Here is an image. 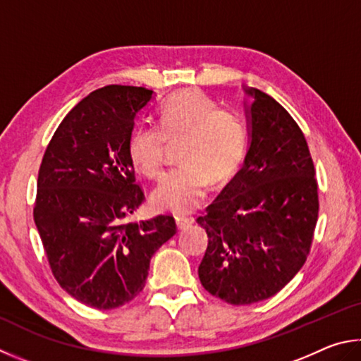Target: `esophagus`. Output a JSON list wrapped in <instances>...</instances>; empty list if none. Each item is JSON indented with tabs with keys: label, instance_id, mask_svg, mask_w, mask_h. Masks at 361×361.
I'll return each instance as SVG.
<instances>
[{
	"label": "esophagus",
	"instance_id": "34e87169",
	"mask_svg": "<svg viewBox=\"0 0 361 361\" xmlns=\"http://www.w3.org/2000/svg\"><path fill=\"white\" fill-rule=\"evenodd\" d=\"M192 224H193V219L192 217H176V225H177V228H179L180 231L182 230H187Z\"/></svg>",
	"mask_w": 361,
	"mask_h": 361
}]
</instances>
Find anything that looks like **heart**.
<instances>
[{
  "mask_svg": "<svg viewBox=\"0 0 361 361\" xmlns=\"http://www.w3.org/2000/svg\"><path fill=\"white\" fill-rule=\"evenodd\" d=\"M166 141L180 142L179 160L184 166L168 173L150 195L158 209L177 216L197 209L209 182L225 184L241 166L245 154L244 125L236 114L198 90L174 93L158 111V130L136 125L128 136V155L139 173L157 177L164 163Z\"/></svg>",
  "mask_w": 361,
  "mask_h": 361,
  "instance_id": "1",
  "label": "heart"
}]
</instances>
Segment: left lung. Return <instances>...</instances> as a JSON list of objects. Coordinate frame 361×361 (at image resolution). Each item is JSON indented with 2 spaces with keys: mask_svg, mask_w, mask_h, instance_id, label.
Masks as SVG:
<instances>
[{
  "mask_svg": "<svg viewBox=\"0 0 361 361\" xmlns=\"http://www.w3.org/2000/svg\"><path fill=\"white\" fill-rule=\"evenodd\" d=\"M243 90L249 135L244 164L198 217L209 238L200 281L235 306L268 300L293 279L319 217L314 163L300 126L269 94Z\"/></svg>",
  "mask_w": 361,
  "mask_h": 361,
  "instance_id": "8db88e82",
  "label": "left lung"
}]
</instances>
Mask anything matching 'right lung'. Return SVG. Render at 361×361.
Returning a JSON list of instances; mask_svg holds the SVG:
<instances>
[{
    "label": "right lung",
    "instance_id": "add662e5",
    "mask_svg": "<svg viewBox=\"0 0 361 361\" xmlns=\"http://www.w3.org/2000/svg\"><path fill=\"white\" fill-rule=\"evenodd\" d=\"M155 94L107 85L63 118L44 154L35 224L61 288L82 305L116 309L144 288L150 258L174 236L169 216L126 222L144 201L128 136Z\"/></svg>",
    "mask_w": 361,
    "mask_h": 361
}]
</instances>
